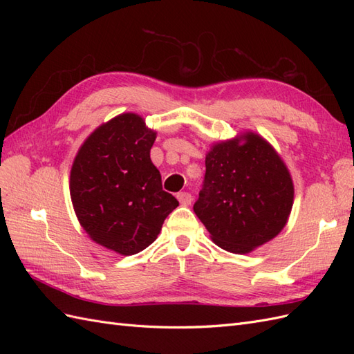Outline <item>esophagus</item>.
Masks as SVG:
<instances>
[{
	"instance_id": "1",
	"label": "esophagus",
	"mask_w": 354,
	"mask_h": 354,
	"mask_svg": "<svg viewBox=\"0 0 354 354\" xmlns=\"http://www.w3.org/2000/svg\"><path fill=\"white\" fill-rule=\"evenodd\" d=\"M177 199H178L181 205L187 207V205H190V202H192V195L187 194V192H180V194L177 195Z\"/></svg>"
}]
</instances>
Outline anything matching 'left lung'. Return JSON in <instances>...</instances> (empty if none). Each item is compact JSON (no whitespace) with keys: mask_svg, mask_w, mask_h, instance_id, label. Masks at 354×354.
Here are the masks:
<instances>
[{"mask_svg":"<svg viewBox=\"0 0 354 354\" xmlns=\"http://www.w3.org/2000/svg\"><path fill=\"white\" fill-rule=\"evenodd\" d=\"M205 167L194 211L214 243L233 254H248L282 232L292 209L294 183L266 138L245 131L214 143Z\"/></svg>","mask_w":354,"mask_h":354,"instance_id":"obj_1","label":"left lung"}]
</instances>
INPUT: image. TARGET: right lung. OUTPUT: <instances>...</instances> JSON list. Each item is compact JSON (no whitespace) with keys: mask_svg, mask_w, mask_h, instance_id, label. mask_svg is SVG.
<instances>
[{"mask_svg":"<svg viewBox=\"0 0 354 354\" xmlns=\"http://www.w3.org/2000/svg\"><path fill=\"white\" fill-rule=\"evenodd\" d=\"M156 131L121 113L85 138L71 169V199L88 236L121 255L151 245L178 201L162 190L151 149Z\"/></svg>","mask_w":354,"mask_h":354,"instance_id":"1","label":"right lung"}]
</instances>
